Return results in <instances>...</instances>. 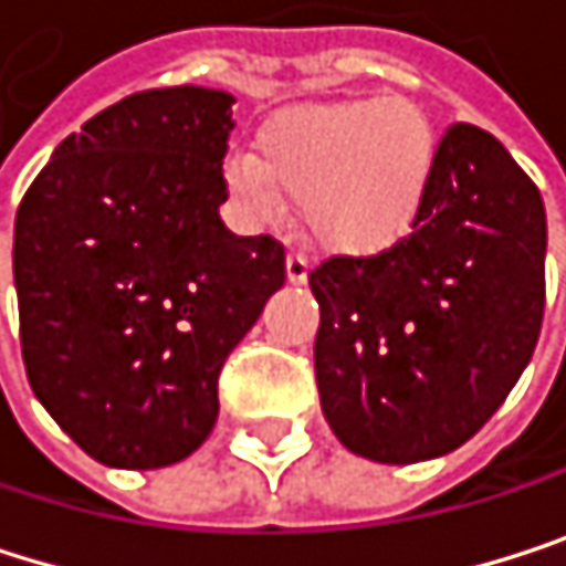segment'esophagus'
<instances>
[{
    "label": "esophagus",
    "instance_id": "1",
    "mask_svg": "<svg viewBox=\"0 0 566 566\" xmlns=\"http://www.w3.org/2000/svg\"><path fill=\"white\" fill-rule=\"evenodd\" d=\"M289 281H292V285H305V281H308V258L302 251L289 254Z\"/></svg>",
    "mask_w": 566,
    "mask_h": 566
}]
</instances>
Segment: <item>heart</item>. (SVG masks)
Segmentation results:
<instances>
[{
	"label": "heart",
	"mask_w": 566,
	"mask_h": 566,
	"mask_svg": "<svg viewBox=\"0 0 566 566\" xmlns=\"http://www.w3.org/2000/svg\"><path fill=\"white\" fill-rule=\"evenodd\" d=\"M438 132L411 98H355L274 118L254 155L224 158L231 198L274 221L285 198L302 205L308 234L345 254L398 244L424 211Z\"/></svg>",
	"instance_id": "obj_1"
}]
</instances>
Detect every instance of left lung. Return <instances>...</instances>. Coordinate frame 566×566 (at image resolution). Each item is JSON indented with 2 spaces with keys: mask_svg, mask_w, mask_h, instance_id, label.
<instances>
[{
  "mask_svg": "<svg viewBox=\"0 0 566 566\" xmlns=\"http://www.w3.org/2000/svg\"><path fill=\"white\" fill-rule=\"evenodd\" d=\"M544 251V198L527 171L491 132L448 125L415 228L308 274L322 308L315 378L338 441L378 464L471 441L534 355Z\"/></svg>",
  "mask_w": 566,
  "mask_h": 566,
  "instance_id": "1",
  "label": "left lung"
}]
</instances>
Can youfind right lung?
<instances>
[{
    "instance_id": "right-lung-1",
    "label": "right lung",
    "mask_w": 566,
    "mask_h": 566,
    "mask_svg": "<svg viewBox=\"0 0 566 566\" xmlns=\"http://www.w3.org/2000/svg\"><path fill=\"white\" fill-rule=\"evenodd\" d=\"M231 95L145 88L92 115L29 185L12 274L29 385L108 468L151 471L201 448L218 375L285 285V248L231 234Z\"/></svg>"
}]
</instances>
